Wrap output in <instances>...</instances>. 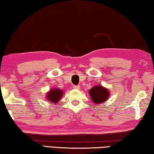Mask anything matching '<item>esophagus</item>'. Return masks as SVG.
Listing matches in <instances>:
<instances>
[{"instance_id":"esophagus-1","label":"esophagus","mask_w":154,"mask_h":154,"mask_svg":"<svg viewBox=\"0 0 154 154\" xmlns=\"http://www.w3.org/2000/svg\"><path fill=\"white\" fill-rule=\"evenodd\" d=\"M73 88L75 89H80V86L79 85H74Z\"/></svg>"}]
</instances>
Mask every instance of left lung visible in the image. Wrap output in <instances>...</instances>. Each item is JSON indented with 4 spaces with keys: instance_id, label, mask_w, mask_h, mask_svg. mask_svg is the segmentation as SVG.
Instances as JSON below:
<instances>
[{
    "instance_id": "1",
    "label": "left lung",
    "mask_w": 154,
    "mask_h": 154,
    "mask_svg": "<svg viewBox=\"0 0 154 154\" xmlns=\"http://www.w3.org/2000/svg\"><path fill=\"white\" fill-rule=\"evenodd\" d=\"M89 95L91 97L92 102L95 104H101L108 98L109 92L107 89L102 86L97 85L92 88L89 91Z\"/></svg>"
}]
</instances>
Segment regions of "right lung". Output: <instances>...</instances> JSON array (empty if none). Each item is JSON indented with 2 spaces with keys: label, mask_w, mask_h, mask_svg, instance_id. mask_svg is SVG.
I'll return each mask as SVG.
<instances>
[{
  "label": "right lung",
  "mask_w": 154,
  "mask_h": 154,
  "mask_svg": "<svg viewBox=\"0 0 154 154\" xmlns=\"http://www.w3.org/2000/svg\"><path fill=\"white\" fill-rule=\"evenodd\" d=\"M63 91L60 89H51L49 92L47 94V99L49 101H51L52 102L57 103L59 101L61 97L63 96Z\"/></svg>",
  "instance_id": "right-lung-1"
}]
</instances>
